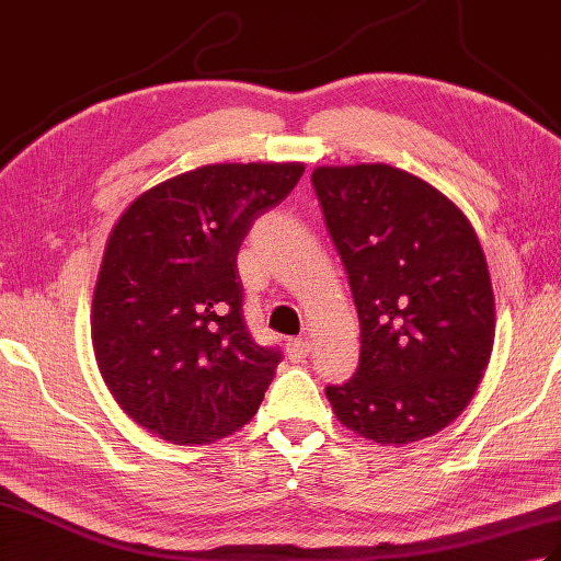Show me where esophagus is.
Listing matches in <instances>:
<instances>
[{
  "instance_id": "obj_1",
  "label": "esophagus",
  "mask_w": 561,
  "mask_h": 561,
  "mask_svg": "<svg viewBox=\"0 0 561 561\" xmlns=\"http://www.w3.org/2000/svg\"><path fill=\"white\" fill-rule=\"evenodd\" d=\"M308 352H311V342H308L306 337L287 340V354H289L291 362H304Z\"/></svg>"
}]
</instances>
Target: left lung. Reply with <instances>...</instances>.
<instances>
[{
    "label": "left lung",
    "instance_id": "8db88e82",
    "mask_svg": "<svg viewBox=\"0 0 561 561\" xmlns=\"http://www.w3.org/2000/svg\"><path fill=\"white\" fill-rule=\"evenodd\" d=\"M347 270L362 359L325 396L380 446L438 434L468 408L494 347V291L480 238L456 202L388 163L311 175Z\"/></svg>",
    "mask_w": 561,
    "mask_h": 561
}]
</instances>
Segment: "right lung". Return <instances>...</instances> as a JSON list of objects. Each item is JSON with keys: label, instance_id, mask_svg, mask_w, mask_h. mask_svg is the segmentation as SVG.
Masks as SVG:
<instances>
[{"label": "right lung", "instance_id": "add662e5", "mask_svg": "<svg viewBox=\"0 0 561 561\" xmlns=\"http://www.w3.org/2000/svg\"><path fill=\"white\" fill-rule=\"evenodd\" d=\"M304 169L199 165L145 190L115 221L91 342L115 402L149 434L202 446L253 420L282 354L250 337L236 255Z\"/></svg>", "mask_w": 561, "mask_h": 561}]
</instances>
